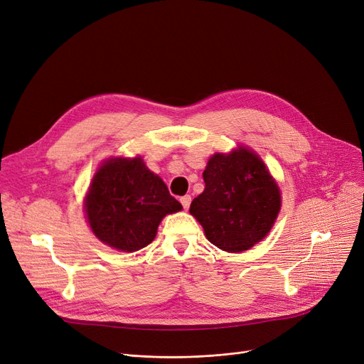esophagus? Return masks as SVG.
<instances>
[{"mask_svg":"<svg viewBox=\"0 0 364 364\" xmlns=\"http://www.w3.org/2000/svg\"><path fill=\"white\" fill-rule=\"evenodd\" d=\"M180 202H181V205H183V208H184V209H188L190 202H192V198H190L188 195H186V196L180 198Z\"/></svg>","mask_w":364,"mask_h":364,"instance_id":"esophagus-1","label":"esophagus"}]
</instances>
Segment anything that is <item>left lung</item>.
Segmentation results:
<instances>
[{"instance_id":"obj_1","label":"left lung","mask_w":364,"mask_h":364,"mask_svg":"<svg viewBox=\"0 0 364 364\" xmlns=\"http://www.w3.org/2000/svg\"><path fill=\"white\" fill-rule=\"evenodd\" d=\"M205 190L190 205L208 240L227 252L264 239L280 211V192L264 162L247 149L217 153L203 171Z\"/></svg>"}]
</instances>
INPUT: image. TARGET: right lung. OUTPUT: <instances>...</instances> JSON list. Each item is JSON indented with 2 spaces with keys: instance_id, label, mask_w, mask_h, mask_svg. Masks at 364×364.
Masks as SVG:
<instances>
[{
  "instance_id": "obj_1",
  "label": "right lung",
  "mask_w": 364,
  "mask_h": 364,
  "mask_svg": "<svg viewBox=\"0 0 364 364\" xmlns=\"http://www.w3.org/2000/svg\"><path fill=\"white\" fill-rule=\"evenodd\" d=\"M165 183L150 172L141 158L105 162L92 178L85 213L92 233L124 252L147 246L166 214L180 211Z\"/></svg>"
}]
</instances>
